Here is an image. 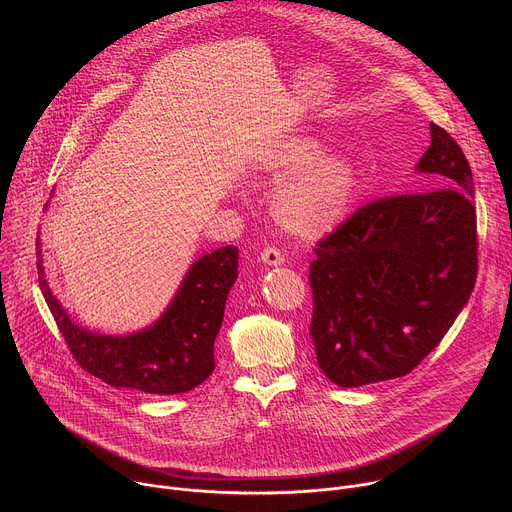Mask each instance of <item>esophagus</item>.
I'll return each instance as SVG.
<instances>
[{
	"label": "esophagus",
	"instance_id": "34e87169",
	"mask_svg": "<svg viewBox=\"0 0 512 512\" xmlns=\"http://www.w3.org/2000/svg\"><path fill=\"white\" fill-rule=\"evenodd\" d=\"M261 261L267 263V265H281L283 263V253H281L279 247L269 245L261 251Z\"/></svg>",
	"mask_w": 512,
	"mask_h": 512
}]
</instances>
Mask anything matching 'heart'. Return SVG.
Wrapping results in <instances>:
<instances>
[{
    "instance_id": "heart-1",
    "label": "heart",
    "mask_w": 512,
    "mask_h": 512,
    "mask_svg": "<svg viewBox=\"0 0 512 512\" xmlns=\"http://www.w3.org/2000/svg\"><path fill=\"white\" fill-rule=\"evenodd\" d=\"M322 143L312 137H298L283 143L271 166L281 172L297 170L275 194V214L298 235H320L332 229L346 210L356 174L342 156H322Z\"/></svg>"
}]
</instances>
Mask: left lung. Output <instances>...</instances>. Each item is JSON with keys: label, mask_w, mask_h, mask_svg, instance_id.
<instances>
[{"label": "left lung", "mask_w": 512, "mask_h": 512, "mask_svg": "<svg viewBox=\"0 0 512 512\" xmlns=\"http://www.w3.org/2000/svg\"><path fill=\"white\" fill-rule=\"evenodd\" d=\"M429 129L431 145L415 168L437 188L364 204L314 249L310 334L318 367L338 387L411 373L474 289L472 170L444 127Z\"/></svg>", "instance_id": "left-lung-1"}]
</instances>
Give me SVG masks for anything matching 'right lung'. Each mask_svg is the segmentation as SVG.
<instances>
[{
	"label": "right lung",
	"mask_w": 512,
	"mask_h": 512,
	"mask_svg": "<svg viewBox=\"0 0 512 512\" xmlns=\"http://www.w3.org/2000/svg\"><path fill=\"white\" fill-rule=\"evenodd\" d=\"M40 241V239H38ZM36 245L42 296L64 342L89 375L111 387L150 395H178L204 383L214 371V338L221 330L229 291L237 279L233 245L200 257L186 273L166 314L129 336H105L79 328L52 296Z\"/></svg>",
	"instance_id": "1"
}]
</instances>
